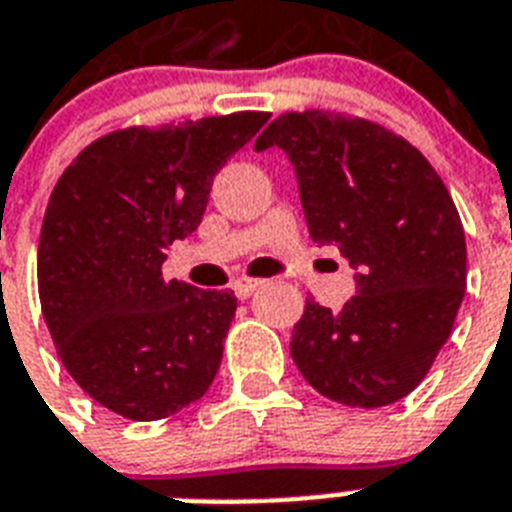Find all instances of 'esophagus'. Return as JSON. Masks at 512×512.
<instances>
[{
    "label": "esophagus",
    "mask_w": 512,
    "mask_h": 512,
    "mask_svg": "<svg viewBox=\"0 0 512 512\" xmlns=\"http://www.w3.org/2000/svg\"><path fill=\"white\" fill-rule=\"evenodd\" d=\"M260 286H263V281H260V278H239V281H234V294L239 299H247V297H252V294H255Z\"/></svg>",
    "instance_id": "34e87169"
}]
</instances>
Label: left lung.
Instances as JSON below:
<instances>
[{"label":"left lung","instance_id":"obj_1","mask_svg":"<svg viewBox=\"0 0 512 512\" xmlns=\"http://www.w3.org/2000/svg\"><path fill=\"white\" fill-rule=\"evenodd\" d=\"M281 147L297 173L313 242L350 260L357 294L342 310L307 299L292 357L313 389L384 407L421 384L465 294V234L431 162L402 136L331 110L278 115L257 152Z\"/></svg>","mask_w":512,"mask_h":512}]
</instances>
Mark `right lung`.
Returning a JSON list of instances; mask_svg holds the SVG:
<instances>
[{
    "label": "right lung",
    "instance_id": "right-lung-1",
    "mask_svg": "<svg viewBox=\"0 0 512 512\" xmlns=\"http://www.w3.org/2000/svg\"><path fill=\"white\" fill-rule=\"evenodd\" d=\"M268 112L131 126L91 141L54 186L39 299L65 371L91 400L160 421L210 389L234 292L165 281V249L194 234L213 178Z\"/></svg>",
    "mask_w": 512,
    "mask_h": 512
}]
</instances>
